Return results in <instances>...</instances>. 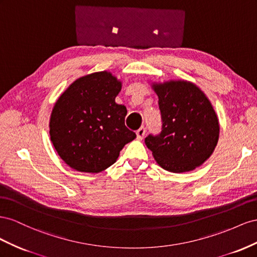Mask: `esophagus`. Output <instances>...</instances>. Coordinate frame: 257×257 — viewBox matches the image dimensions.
<instances>
[{
  "mask_svg": "<svg viewBox=\"0 0 257 257\" xmlns=\"http://www.w3.org/2000/svg\"><path fill=\"white\" fill-rule=\"evenodd\" d=\"M145 133H146V130H145L144 127H141L140 129H139V130L137 131V138H138V140H142V139H143L144 136H145Z\"/></svg>",
  "mask_w": 257,
  "mask_h": 257,
  "instance_id": "esophagus-1",
  "label": "esophagus"
}]
</instances>
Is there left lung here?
Instances as JSON below:
<instances>
[{
	"label": "left lung",
	"instance_id": "left-lung-1",
	"mask_svg": "<svg viewBox=\"0 0 257 257\" xmlns=\"http://www.w3.org/2000/svg\"><path fill=\"white\" fill-rule=\"evenodd\" d=\"M158 96L163 127L145 138L163 169L183 173L200 167L214 152L219 136L217 115L199 87L187 80L152 83Z\"/></svg>",
	"mask_w": 257,
	"mask_h": 257
}]
</instances>
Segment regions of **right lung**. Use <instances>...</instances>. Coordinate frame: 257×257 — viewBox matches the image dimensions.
<instances>
[{
  "mask_svg": "<svg viewBox=\"0 0 257 257\" xmlns=\"http://www.w3.org/2000/svg\"><path fill=\"white\" fill-rule=\"evenodd\" d=\"M120 90V80L102 71L77 78L56 101L49 119L50 141L72 169L103 171L136 139L124 126L126 106L115 102Z\"/></svg>",
  "mask_w": 257,
  "mask_h": 257,
  "instance_id": "obj_1",
  "label": "right lung"
}]
</instances>
